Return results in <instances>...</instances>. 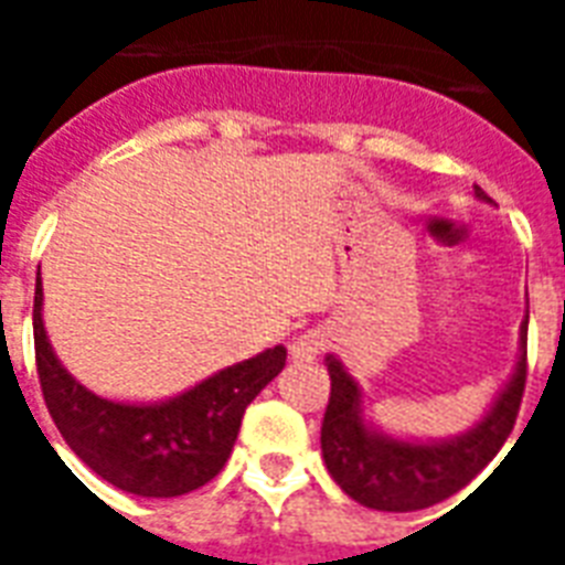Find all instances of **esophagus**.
I'll return each mask as SVG.
<instances>
[{
	"instance_id": "esophagus-1",
	"label": "esophagus",
	"mask_w": 565,
	"mask_h": 565,
	"mask_svg": "<svg viewBox=\"0 0 565 565\" xmlns=\"http://www.w3.org/2000/svg\"><path fill=\"white\" fill-rule=\"evenodd\" d=\"M328 345V334L326 331H319V328H310L305 334L292 337L290 343V361L292 363H310L317 361L319 352Z\"/></svg>"
}]
</instances>
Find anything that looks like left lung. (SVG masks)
Wrapping results in <instances>:
<instances>
[{
	"instance_id": "obj_1",
	"label": "left lung",
	"mask_w": 565,
	"mask_h": 565,
	"mask_svg": "<svg viewBox=\"0 0 565 565\" xmlns=\"http://www.w3.org/2000/svg\"><path fill=\"white\" fill-rule=\"evenodd\" d=\"M481 202L492 199L475 188ZM527 313L519 328L516 366L508 384L492 398L490 411L472 428L443 439L402 437L381 428L366 413L363 386L337 354H328L331 398L322 419V457L340 490L363 508L384 513H411L455 495L499 455L513 430L525 390Z\"/></svg>"
}]
</instances>
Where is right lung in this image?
Wrapping results in <instances>:
<instances>
[{
	"mask_svg": "<svg viewBox=\"0 0 565 565\" xmlns=\"http://www.w3.org/2000/svg\"><path fill=\"white\" fill-rule=\"evenodd\" d=\"M34 354L61 437L93 472L143 499H175L220 475L255 395L284 370L275 345L158 402H119L84 386L49 343L43 281L34 284Z\"/></svg>",
	"mask_w": 565,
	"mask_h": 565,
	"instance_id": "obj_1",
	"label": "right lung"
}]
</instances>
